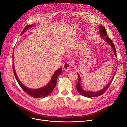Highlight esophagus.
Returning a JSON list of instances; mask_svg holds the SVG:
<instances>
[{
  "label": "esophagus",
  "instance_id": "34e87169",
  "mask_svg": "<svg viewBox=\"0 0 127 127\" xmlns=\"http://www.w3.org/2000/svg\"><path fill=\"white\" fill-rule=\"evenodd\" d=\"M72 66V63L70 62H66L64 63L63 65V68L65 71H68Z\"/></svg>",
  "mask_w": 127,
  "mask_h": 127
}]
</instances>
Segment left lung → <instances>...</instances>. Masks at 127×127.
I'll return each mask as SVG.
<instances>
[{"label": "left lung", "mask_w": 127, "mask_h": 127, "mask_svg": "<svg viewBox=\"0 0 127 127\" xmlns=\"http://www.w3.org/2000/svg\"><path fill=\"white\" fill-rule=\"evenodd\" d=\"M99 31H100V34L101 37H102L104 39V41H105L106 42H107L111 47L113 48V50H114V52L115 53V55L116 56V50H115V46L113 44V42L112 40L109 37V36H108L107 33H106V30L104 28V27L103 26H100L99 27ZM117 69V68H116ZM116 71L114 73V75L113 76L112 79L110 81V82L108 84V85L105 86V87L102 89L101 90L98 91V92H90V91H85L84 90H83V89L81 88V86L80 85V82H81V77H80L78 73H77L78 74V82L77 83V85H76V88L77 89V91L79 92V93L80 94H81L82 96L86 97H89V98H92V97H98V96H100L102 95L103 93L108 90V89L109 88V87L110 86V85L111 84V82L113 80V78H114L115 75L116 74Z\"/></svg>", "instance_id": "8db88e82"}]
</instances>
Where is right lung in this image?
<instances>
[{
    "instance_id": "add662e5",
    "label": "right lung",
    "mask_w": 127,
    "mask_h": 127,
    "mask_svg": "<svg viewBox=\"0 0 127 127\" xmlns=\"http://www.w3.org/2000/svg\"><path fill=\"white\" fill-rule=\"evenodd\" d=\"M34 25H28L26 26L25 28L23 29L21 34L24 33L29 28L33 26ZM13 53H14V51L13 52V72H14V74L15 77V78L16 80L20 85V86L22 88V89L29 95L30 96L35 98H43V97H46L47 96H48L50 93L52 92V91L55 88L56 85L57 84V79L59 75L61 74L62 72V68H60L58 70L55 71L54 74L51 77V79L50 80V82L45 85V86L43 88H41L40 89H31L28 88H27L24 85H23L21 82L19 80V79L16 75V72L14 68V59H13Z\"/></svg>"
}]
</instances>
